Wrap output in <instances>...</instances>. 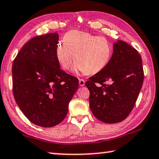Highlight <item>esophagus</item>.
<instances>
[{
	"instance_id": "obj_1",
	"label": "esophagus",
	"mask_w": 159,
	"mask_h": 159,
	"mask_svg": "<svg viewBox=\"0 0 159 159\" xmlns=\"http://www.w3.org/2000/svg\"><path fill=\"white\" fill-rule=\"evenodd\" d=\"M79 84L80 86H84V85L85 84V80H83V79H80L79 80Z\"/></svg>"
}]
</instances>
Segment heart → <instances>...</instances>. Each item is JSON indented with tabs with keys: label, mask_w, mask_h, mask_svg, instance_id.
<instances>
[{
	"label": "heart",
	"mask_w": 159,
	"mask_h": 159,
	"mask_svg": "<svg viewBox=\"0 0 159 159\" xmlns=\"http://www.w3.org/2000/svg\"><path fill=\"white\" fill-rule=\"evenodd\" d=\"M55 49L57 61L68 70L72 59L75 61L73 70L95 75L105 68L112 57V45L105 36H98L79 31H70Z\"/></svg>",
	"instance_id": "obj_1"
}]
</instances>
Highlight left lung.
<instances>
[{
    "label": "left lung",
    "mask_w": 159,
    "mask_h": 159,
    "mask_svg": "<svg viewBox=\"0 0 159 159\" xmlns=\"http://www.w3.org/2000/svg\"><path fill=\"white\" fill-rule=\"evenodd\" d=\"M144 72L141 55L125 41L113 43V53L105 68L85 82L94 116L106 123L125 120L141 91Z\"/></svg>",
    "instance_id": "8db88e82"
}]
</instances>
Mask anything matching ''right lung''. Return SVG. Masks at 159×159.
<instances>
[{
  "label": "right lung",
  "mask_w": 159,
  "mask_h": 159,
  "mask_svg": "<svg viewBox=\"0 0 159 159\" xmlns=\"http://www.w3.org/2000/svg\"><path fill=\"white\" fill-rule=\"evenodd\" d=\"M59 34L36 36L21 48L12 66L13 93L32 123L53 127L60 123L79 86V80L60 69L55 55Z\"/></svg>",
  "instance_id": "obj_1"
}]
</instances>
